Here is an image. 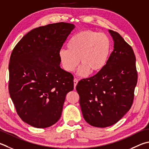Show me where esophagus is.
I'll return each instance as SVG.
<instances>
[{"label": "esophagus", "mask_w": 149, "mask_h": 149, "mask_svg": "<svg viewBox=\"0 0 149 149\" xmlns=\"http://www.w3.org/2000/svg\"><path fill=\"white\" fill-rule=\"evenodd\" d=\"M77 83H78V79H76V78H75L74 79V88L75 89V87H76V85H77Z\"/></svg>", "instance_id": "esophagus-1"}]
</instances>
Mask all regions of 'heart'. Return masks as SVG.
<instances>
[{"mask_svg":"<svg viewBox=\"0 0 149 149\" xmlns=\"http://www.w3.org/2000/svg\"><path fill=\"white\" fill-rule=\"evenodd\" d=\"M68 49H61L59 58L64 69L72 72L80 61L79 74L85 77L89 72L97 74L104 68L109 59L111 44L104 33L86 30L71 37L67 44Z\"/></svg>","mask_w":149,"mask_h":149,"instance_id":"1","label":"heart"}]
</instances>
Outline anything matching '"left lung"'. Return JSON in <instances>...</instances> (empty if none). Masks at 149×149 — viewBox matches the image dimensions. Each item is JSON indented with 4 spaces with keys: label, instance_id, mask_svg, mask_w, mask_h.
Here are the masks:
<instances>
[{
    "label": "left lung",
    "instance_id": "left-lung-1",
    "mask_svg": "<svg viewBox=\"0 0 149 149\" xmlns=\"http://www.w3.org/2000/svg\"><path fill=\"white\" fill-rule=\"evenodd\" d=\"M114 49L106 66L76 86L83 116L91 126L105 128L117 123L130 109L137 82L136 56L118 32L109 30Z\"/></svg>",
    "mask_w": 149,
    "mask_h": 149
}]
</instances>
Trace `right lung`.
<instances>
[{"label":"right lung","mask_w":149,"mask_h":149,"mask_svg":"<svg viewBox=\"0 0 149 149\" xmlns=\"http://www.w3.org/2000/svg\"><path fill=\"white\" fill-rule=\"evenodd\" d=\"M74 27L60 22L32 29L11 54L10 96L21 120L35 128L55 124L74 89V76L61 68L59 52Z\"/></svg>","instance_id":"obj_1"}]
</instances>
